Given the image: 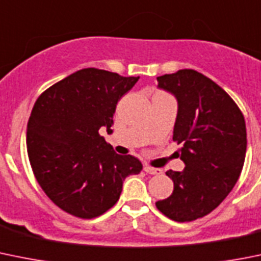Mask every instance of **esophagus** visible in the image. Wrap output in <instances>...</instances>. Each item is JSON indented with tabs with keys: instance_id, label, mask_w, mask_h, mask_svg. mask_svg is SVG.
<instances>
[{
	"instance_id": "34e87169",
	"label": "esophagus",
	"mask_w": 261,
	"mask_h": 261,
	"mask_svg": "<svg viewBox=\"0 0 261 261\" xmlns=\"http://www.w3.org/2000/svg\"><path fill=\"white\" fill-rule=\"evenodd\" d=\"M144 171L147 172V174H150V175H161L162 172H164L161 169H154V167H152V166H144Z\"/></svg>"
}]
</instances>
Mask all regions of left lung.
I'll return each instance as SVG.
<instances>
[{
	"label": "left lung",
	"mask_w": 261,
	"mask_h": 261,
	"mask_svg": "<svg viewBox=\"0 0 261 261\" xmlns=\"http://www.w3.org/2000/svg\"><path fill=\"white\" fill-rule=\"evenodd\" d=\"M157 81L177 99L172 140L181 145L186 169L166 171L174 192L155 206L171 220L193 221L215 210L240 177L247 147L245 117L229 95L197 70L180 69Z\"/></svg>",
	"instance_id": "1"
}]
</instances>
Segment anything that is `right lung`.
Instances as JSON below:
<instances>
[{
	"label": "right lung",
	"instance_id": "1",
	"mask_svg": "<svg viewBox=\"0 0 261 261\" xmlns=\"http://www.w3.org/2000/svg\"><path fill=\"white\" fill-rule=\"evenodd\" d=\"M138 80L85 68L38 96L27 126L29 162L46 196L65 213L103 215L118 201L126 176L143 170L99 134L103 126L111 130L117 103Z\"/></svg>",
	"mask_w": 261,
	"mask_h": 261
}]
</instances>
